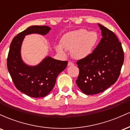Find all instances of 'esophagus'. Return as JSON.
<instances>
[{
	"label": "esophagus",
	"mask_w": 130,
	"mask_h": 130,
	"mask_svg": "<svg viewBox=\"0 0 130 130\" xmlns=\"http://www.w3.org/2000/svg\"><path fill=\"white\" fill-rule=\"evenodd\" d=\"M72 65H74V63H73L72 62H70V61H69L68 63V66H72Z\"/></svg>",
	"instance_id": "obj_1"
}]
</instances>
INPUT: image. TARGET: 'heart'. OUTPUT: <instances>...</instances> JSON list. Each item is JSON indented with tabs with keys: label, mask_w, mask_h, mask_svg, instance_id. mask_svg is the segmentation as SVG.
<instances>
[{
	"label": "heart",
	"mask_w": 130,
	"mask_h": 130,
	"mask_svg": "<svg viewBox=\"0 0 130 130\" xmlns=\"http://www.w3.org/2000/svg\"><path fill=\"white\" fill-rule=\"evenodd\" d=\"M98 40V34L95 31L76 30L64 35L60 40V45H57L56 50L61 55H65L64 49L71 51L74 59H85L92 53Z\"/></svg>",
	"instance_id": "b5f03b06"
}]
</instances>
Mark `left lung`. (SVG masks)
Segmentation results:
<instances>
[{"instance_id":"1","label":"left lung","mask_w":130,"mask_h":130,"mask_svg":"<svg viewBox=\"0 0 130 130\" xmlns=\"http://www.w3.org/2000/svg\"><path fill=\"white\" fill-rule=\"evenodd\" d=\"M98 25L102 35L100 42L90 56L76 62L79 74L76 83L86 95L101 93L114 84L124 60L122 44L114 33Z\"/></svg>"}]
</instances>
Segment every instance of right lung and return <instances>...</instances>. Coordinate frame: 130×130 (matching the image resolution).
<instances>
[{"mask_svg":"<svg viewBox=\"0 0 130 130\" xmlns=\"http://www.w3.org/2000/svg\"><path fill=\"white\" fill-rule=\"evenodd\" d=\"M46 26H32L13 38L7 58V68L18 90L34 98L44 97L53 90L57 76L66 68L68 62L47 56L35 66L28 65L21 54L25 36L32 34L46 35L51 30Z\"/></svg>","mask_w":130,"mask_h":130,"instance_id":"add662e5","label":"right lung"}]
</instances>
